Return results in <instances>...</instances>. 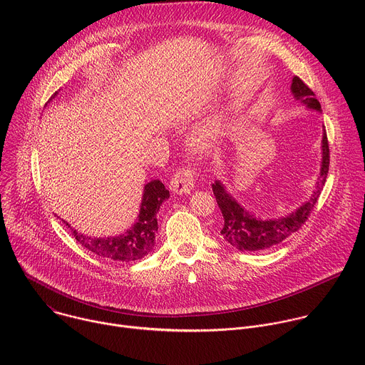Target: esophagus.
I'll list each match as a JSON object with an SVG mask.
<instances>
[{"label":"esophagus","instance_id":"34e87169","mask_svg":"<svg viewBox=\"0 0 365 365\" xmlns=\"http://www.w3.org/2000/svg\"><path fill=\"white\" fill-rule=\"evenodd\" d=\"M195 179H196L195 169H190V168L179 169L170 180V190L178 195L190 193V190L195 187Z\"/></svg>","mask_w":365,"mask_h":365}]
</instances>
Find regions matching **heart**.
I'll use <instances>...</instances> for the list:
<instances>
[{
	"label": "heart",
	"mask_w": 365,
	"mask_h": 365,
	"mask_svg": "<svg viewBox=\"0 0 365 365\" xmlns=\"http://www.w3.org/2000/svg\"><path fill=\"white\" fill-rule=\"evenodd\" d=\"M225 128L224 117L215 115L211 120H207L193 135V147L197 151H205L211 147V144L221 137Z\"/></svg>",
	"instance_id": "b5f03b06"
}]
</instances>
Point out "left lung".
I'll list each match as a JSON object with an SVG mask.
<instances>
[{"mask_svg": "<svg viewBox=\"0 0 365 365\" xmlns=\"http://www.w3.org/2000/svg\"><path fill=\"white\" fill-rule=\"evenodd\" d=\"M290 92L296 101H299L302 106L307 110L322 113L321 103L315 98L314 91L307 88L302 79L293 76ZM322 162L319 175L315 183V190L312 193L310 199L303 202L297 206L294 211L284 217L263 220L257 218L252 212H250L245 207L227 190L221 180H215L212 183V190L217 197V203L224 217V225L221 230V237L232 247L240 251H258V250H267L273 245L280 244L289 235L296 232L302 224L307 220L310 211L321 195V190L327 182L328 170H329V147L327 131L324 128L322 133Z\"/></svg>", "mask_w": 365, "mask_h": 365, "instance_id": "obj_1", "label": "left lung"}]
</instances>
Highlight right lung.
<instances>
[{"label":"right lung","instance_id":"right-lung-1","mask_svg":"<svg viewBox=\"0 0 365 365\" xmlns=\"http://www.w3.org/2000/svg\"><path fill=\"white\" fill-rule=\"evenodd\" d=\"M59 92H55L47 103L58 96ZM46 103V107H47ZM169 190L160 180H151L144 185L143 197L140 203V211L135 224L128 228L124 234L115 237H91L78 232L66 221L68 228H71L72 235L79 244H82L88 251L103 257L115 259V262H135L150 254L155 244V231L158 227V212L160 211V205L169 199Z\"/></svg>","mask_w":365,"mask_h":365}]
</instances>
